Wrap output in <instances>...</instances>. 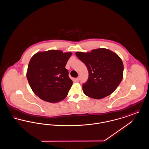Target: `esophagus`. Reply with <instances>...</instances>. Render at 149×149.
<instances>
[{"instance_id":"obj_1","label":"esophagus","mask_w":149,"mask_h":149,"mask_svg":"<svg viewBox=\"0 0 149 149\" xmlns=\"http://www.w3.org/2000/svg\"><path fill=\"white\" fill-rule=\"evenodd\" d=\"M79 79H80V78H79V77H78V78H77L75 79V80H76L77 81H79Z\"/></svg>"}]
</instances>
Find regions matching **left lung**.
<instances>
[{
  "label": "left lung",
  "instance_id": "obj_1",
  "mask_svg": "<svg viewBox=\"0 0 149 149\" xmlns=\"http://www.w3.org/2000/svg\"><path fill=\"white\" fill-rule=\"evenodd\" d=\"M77 56L87 67L89 78L83 85L85 95L94 99L111 94L120 84L123 75V64L120 56L104 48L91 52H77Z\"/></svg>",
  "mask_w": 149,
  "mask_h": 149
}]
</instances>
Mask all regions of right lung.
<instances>
[{
	"mask_svg": "<svg viewBox=\"0 0 149 149\" xmlns=\"http://www.w3.org/2000/svg\"><path fill=\"white\" fill-rule=\"evenodd\" d=\"M71 52L51 50L38 52L31 58L26 74L32 91L50 103L65 99L72 85L65 66Z\"/></svg>",
	"mask_w": 149,
	"mask_h": 149,
	"instance_id": "obj_1",
	"label": "right lung"
}]
</instances>
